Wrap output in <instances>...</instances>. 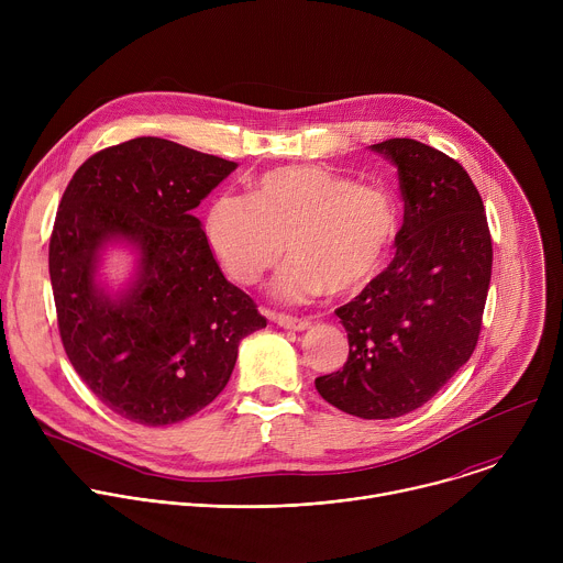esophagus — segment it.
<instances>
[{"label":"esophagus","instance_id":"34e87169","mask_svg":"<svg viewBox=\"0 0 563 563\" xmlns=\"http://www.w3.org/2000/svg\"><path fill=\"white\" fill-rule=\"evenodd\" d=\"M274 323H278L285 330H307L309 328V320L307 318H298V316H289V313H272Z\"/></svg>","mask_w":563,"mask_h":563}]
</instances>
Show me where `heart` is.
I'll list each match as a JSON object with an SVG mask.
<instances>
[{"mask_svg": "<svg viewBox=\"0 0 563 563\" xmlns=\"http://www.w3.org/2000/svg\"><path fill=\"white\" fill-rule=\"evenodd\" d=\"M398 229L389 189L320 165L276 167L250 196H218L205 218L211 252L240 285L258 283L289 245L294 261L276 283L287 300L363 291L385 269Z\"/></svg>", "mask_w": 563, "mask_h": 563, "instance_id": "obj_1", "label": "heart"}]
</instances>
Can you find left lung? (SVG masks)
I'll return each instance as SVG.
<instances>
[{
	"mask_svg": "<svg viewBox=\"0 0 563 563\" xmlns=\"http://www.w3.org/2000/svg\"><path fill=\"white\" fill-rule=\"evenodd\" d=\"M372 148L398 169L404 227L387 269L336 309L350 356L343 369L318 376L316 389L347 415L396 419L428 404L472 356L493 238L484 200L454 157L412 137Z\"/></svg>",
	"mask_w": 563,
	"mask_h": 563,
	"instance_id": "obj_1",
	"label": "left lung"
}]
</instances>
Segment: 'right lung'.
I'll list each match as a JSON object with an SVG mask.
<instances>
[{"label":"right lung","instance_id":"1","mask_svg":"<svg viewBox=\"0 0 563 563\" xmlns=\"http://www.w3.org/2000/svg\"><path fill=\"white\" fill-rule=\"evenodd\" d=\"M235 163L163 137L93 153L57 209L48 272L64 352L102 404L140 426H172L224 389L238 343L267 325L231 285L191 209ZM126 236L141 276L111 301L95 287L97 250Z\"/></svg>","mask_w":563,"mask_h":563}]
</instances>
